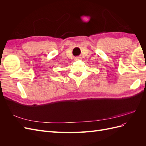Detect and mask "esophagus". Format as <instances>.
Wrapping results in <instances>:
<instances>
[{
  "instance_id": "34e87169",
  "label": "esophagus",
  "mask_w": 146,
  "mask_h": 146,
  "mask_svg": "<svg viewBox=\"0 0 146 146\" xmlns=\"http://www.w3.org/2000/svg\"><path fill=\"white\" fill-rule=\"evenodd\" d=\"M79 58H79V57H76V58H75V60H78Z\"/></svg>"
}]
</instances>
